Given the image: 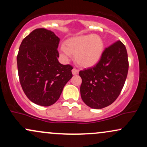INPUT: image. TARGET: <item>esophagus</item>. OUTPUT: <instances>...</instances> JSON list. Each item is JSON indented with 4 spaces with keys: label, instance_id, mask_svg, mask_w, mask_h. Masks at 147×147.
<instances>
[{
    "label": "esophagus",
    "instance_id": "obj_1",
    "mask_svg": "<svg viewBox=\"0 0 147 147\" xmlns=\"http://www.w3.org/2000/svg\"><path fill=\"white\" fill-rule=\"evenodd\" d=\"M78 72H79V70H77V69H76V68H73V69H72V73L74 75H77V74L78 73Z\"/></svg>",
    "mask_w": 147,
    "mask_h": 147
}]
</instances>
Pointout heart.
Listing matches in <instances>:
<instances>
[{"instance_id":"obj_1","label":"heart","mask_w":147,"mask_h":147,"mask_svg":"<svg viewBox=\"0 0 147 147\" xmlns=\"http://www.w3.org/2000/svg\"><path fill=\"white\" fill-rule=\"evenodd\" d=\"M104 50L102 38L97 34L82 35L65 41L62 56L74 57L75 63L82 68L95 66L102 58Z\"/></svg>"}]
</instances>
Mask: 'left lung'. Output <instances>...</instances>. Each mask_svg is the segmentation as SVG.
<instances>
[{"mask_svg": "<svg viewBox=\"0 0 147 147\" xmlns=\"http://www.w3.org/2000/svg\"><path fill=\"white\" fill-rule=\"evenodd\" d=\"M129 61L125 45L117 41L104 50L98 63L79 71L81 97L89 107L101 109L113 104L127 77Z\"/></svg>", "mask_w": 147, "mask_h": 147, "instance_id": "8db88e82", "label": "left lung"}]
</instances>
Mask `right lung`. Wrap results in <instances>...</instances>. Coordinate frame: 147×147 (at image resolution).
I'll use <instances>...</instances> for the list:
<instances>
[{"mask_svg": "<svg viewBox=\"0 0 147 147\" xmlns=\"http://www.w3.org/2000/svg\"><path fill=\"white\" fill-rule=\"evenodd\" d=\"M60 38L45 28L33 30L21 42L17 55L18 77L31 102L49 106L59 98L72 78V67L58 61Z\"/></svg>", "mask_w": 147, "mask_h": 147, "instance_id": "right-lung-1", "label": "right lung"}]
</instances>
